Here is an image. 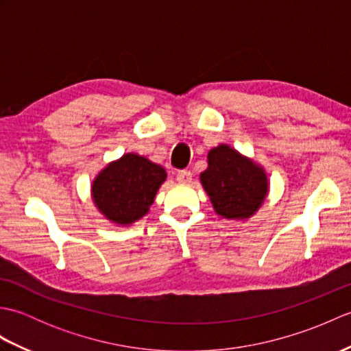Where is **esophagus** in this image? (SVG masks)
I'll return each instance as SVG.
<instances>
[{"mask_svg": "<svg viewBox=\"0 0 351 351\" xmlns=\"http://www.w3.org/2000/svg\"><path fill=\"white\" fill-rule=\"evenodd\" d=\"M176 180L181 184H190L191 182V171L189 170H180L176 173Z\"/></svg>", "mask_w": 351, "mask_h": 351, "instance_id": "esophagus-1", "label": "esophagus"}]
</instances>
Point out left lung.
<instances>
[{
    "label": "left lung",
    "mask_w": 351,
    "mask_h": 351,
    "mask_svg": "<svg viewBox=\"0 0 351 351\" xmlns=\"http://www.w3.org/2000/svg\"><path fill=\"white\" fill-rule=\"evenodd\" d=\"M200 182L214 211L228 220L250 219L268 195L264 167L229 145L208 152V167L200 173Z\"/></svg>",
    "instance_id": "1"
}]
</instances>
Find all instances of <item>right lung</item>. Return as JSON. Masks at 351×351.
Returning <instances> with one entry per match:
<instances>
[{"label": "right lung", "instance_id": "add662e5", "mask_svg": "<svg viewBox=\"0 0 351 351\" xmlns=\"http://www.w3.org/2000/svg\"><path fill=\"white\" fill-rule=\"evenodd\" d=\"M166 178V170L160 164L138 154H123L96 175L92 199L107 220L128 226L149 213Z\"/></svg>", "mask_w": 351, "mask_h": 351}]
</instances>
